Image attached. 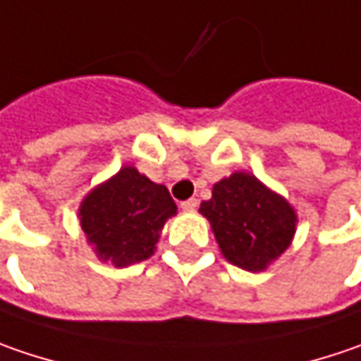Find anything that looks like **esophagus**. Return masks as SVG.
Returning <instances> with one entry per match:
<instances>
[{
	"label": "esophagus",
	"instance_id": "1",
	"mask_svg": "<svg viewBox=\"0 0 361 361\" xmlns=\"http://www.w3.org/2000/svg\"><path fill=\"white\" fill-rule=\"evenodd\" d=\"M197 207H199L197 199H189V201H183V203H180V209H183V211H195Z\"/></svg>",
	"mask_w": 361,
	"mask_h": 361
}]
</instances>
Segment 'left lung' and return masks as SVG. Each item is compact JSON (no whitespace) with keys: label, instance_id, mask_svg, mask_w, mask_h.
<instances>
[{"label":"left lung","instance_id":"left-lung-1","mask_svg":"<svg viewBox=\"0 0 361 361\" xmlns=\"http://www.w3.org/2000/svg\"><path fill=\"white\" fill-rule=\"evenodd\" d=\"M199 211L209 219L226 260L250 272L266 270L290 245L297 229L290 203L247 172L215 183Z\"/></svg>","mask_w":361,"mask_h":361}]
</instances>
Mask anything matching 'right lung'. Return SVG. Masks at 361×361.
<instances>
[{
  "instance_id": "right-lung-1",
  "label": "right lung",
  "mask_w": 361,
  "mask_h": 361,
  "mask_svg": "<svg viewBox=\"0 0 361 361\" xmlns=\"http://www.w3.org/2000/svg\"><path fill=\"white\" fill-rule=\"evenodd\" d=\"M176 203L164 185H156L134 166L95 187L79 207L81 227L99 260L123 268L150 258Z\"/></svg>"
}]
</instances>
